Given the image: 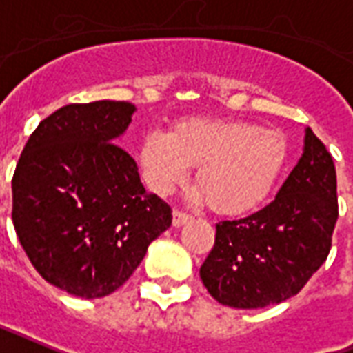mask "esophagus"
I'll use <instances>...</instances> for the list:
<instances>
[{
  "instance_id": "obj_1",
  "label": "esophagus",
  "mask_w": 353,
  "mask_h": 353,
  "mask_svg": "<svg viewBox=\"0 0 353 353\" xmlns=\"http://www.w3.org/2000/svg\"><path fill=\"white\" fill-rule=\"evenodd\" d=\"M188 220H190V214L179 211V209H176V211H174V219H172V222H174V225H176V228L183 225L185 222H188Z\"/></svg>"
}]
</instances>
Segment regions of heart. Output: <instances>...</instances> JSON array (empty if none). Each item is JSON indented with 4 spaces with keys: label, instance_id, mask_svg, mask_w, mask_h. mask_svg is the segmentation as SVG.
I'll list each match as a JSON object with an SVG mask.
<instances>
[{
    "label": "heart",
    "instance_id": "b5f03b06",
    "mask_svg": "<svg viewBox=\"0 0 353 353\" xmlns=\"http://www.w3.org/2000/svg\"><path fill=\"white\" fill-rule=\"evenodd\" d=\"M142 174L148 187L168 194L196 168V200L222 216L254 211L270 196L289 159V141L279 129L242 120L188 118L168 134L142 139Z\"/></svg>",
    "mask_w": 353,
    "mask_h": 353
}]
</instances>
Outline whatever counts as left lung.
I'll use <instances>...</instances> for the list:
<instances>
[{"instance_id": "1", "label": "left lung", "mask_w": 353, "mask_h": 353, "mask_svg": "<svg viewBox=\"0 0 353 353\" xmlns=\"http://www.w3.org/2000/svg\"><path fill=\"white\" fill-rule=\"evenodd\" d=\"M337 219L332 153L307 128L303 155L276 200L246 219L216 224L201 281L216 302L230 307L285 302L324 265Z\"/></svg>"}]
</instances>
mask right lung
<instances>
[{
    "label": "right lung",
    "instance_id": "add662e5",
    "mask_svg": "<svg viewBox=\"0 0 353 353\" xmlns=\"http://www.w3.org/2000/svg\"><path fill=\"white\" fill-rule=\"evenodd\" d=\"M134 105L70 103L34 129L12 176V222L37 272L79 298L114 292L172 224L170 205L141 183L114 144Z\"/></svg>",
    "mask_w": 353,
    "mask_h": 353
}]
</instances>
